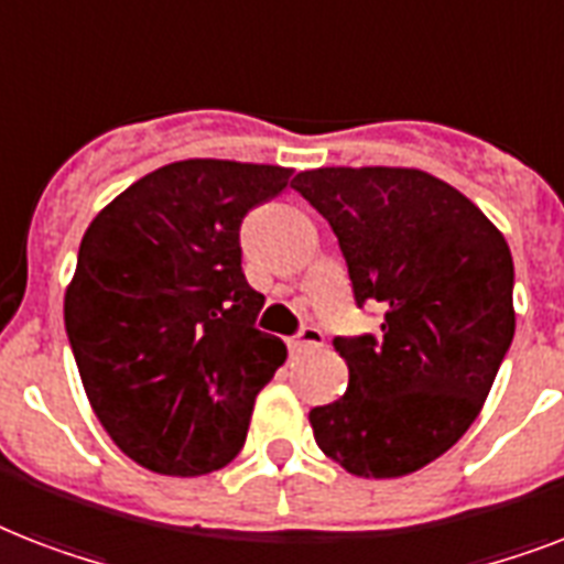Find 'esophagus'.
<instances>
[{
	"instance_id": "obj_1",
	"label": "esophagus",
	"mask_w": 564,
	"mask_h": 564,
	"mask_svg": "<svg viewBox=\"0 0 564 564\" xmlns=\"http://www.w3.org/2000/svg\"><path fill=\"white\" fill-rule=\"evenodd\" d=\"M322 345H325V334L318 327H304L301 334H295L290 339V351L292 357H304L310 351H318Z\"/></svg>"
}]
</instances>
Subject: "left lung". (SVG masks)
Here are the masks:
<instances>
[{
    "instance_id": "8db88e82",
    "label": "left lung",
    "mask_w": 564,
    "mask_h": 564,
    "mask_svg": "<svg viewBox=\"0 0 564 564\" xmlns=\"http://www.w3.org/2000/svg\"><path fill=\"white\" fill-rule=\"evenodd\" d=\"M299 189L334 228L380 339H334L348 389L310 410L322 454L366 480L424 468L465 436L516 334L512 254L486 213L406 166H322Z\"/></svg>"
}]
</instances>
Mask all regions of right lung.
<instances>
[{
  "instance_id": "1",
  "label": "right lung",
  "mask_w": 564,
  "mask_h": 564,
  "mask_svg": "<svg viewBox=\"0 0 564 564\" xmlns=\"http://www.w3.org/2000/svg\"><path fill=\"white\" fill-rule=\"evenodd\" d=\"M292 170L193 158L134 181L84 230L64 295L84 392L113 445L154 474L219 471L286 360L257 330L239 225Z\"/></svg>"
}]
</instances>
